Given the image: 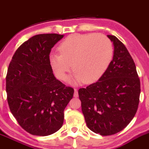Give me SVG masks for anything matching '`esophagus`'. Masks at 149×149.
<instances>
[{"instance_id": "34e87169", "label": "esophagus", "mask_w": 149, "mask_h": 149, "mask_svg": "<svg viewBox=\"0 0 149 149\" xmlns=\"http://www.w3.org/2000/svg\"><path fill=\"white\" fill-rule=\"evenodd\" d=\"M73 96H74L75 98H77V97L79 96V94H78V90L76 88L74 89V95H73Z\"/></svg>"}]
</instances>
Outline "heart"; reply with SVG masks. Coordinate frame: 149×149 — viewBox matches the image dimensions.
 Segmentation results:
<instances>
[{
  "instance_id": "b5f03b06",
  "label": "heart",
  "mask_w": 149,
  "mask_h": 149,
  "mask_svg": "<svg viewBox=\"0 0 149 149\" xmlns=\"http://www.w3.org/2000/svg\"><path fill=\"white\" fill-rule=\"evenodd\" d=\"M59 50L60 54L50 55V65L58 79L65 80L72 65L75 71L71 81L74 84L98 81L113 57L112 42L101 34L70 35L62 41Z\"/></svg>"
}]
</instances>
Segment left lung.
<instances>
[{
  "instance_id": "1",
  "label": "left lung",
  "mask_w": 149,
  "mask_h": 149,
  "mask_svg": "<svg viewBox=\"0 0 149 149\" xmlns=\"http://www.w3.org/2000/svg\"><path fill=\"white\" fill-rule=\"evenodd\" d=\"M113 59L95 83L79 90L81 110L89 129L102 136L115 134L126 127L137 112L140 81L134 60L115 36Z\"/></svg>"
}]
</instances>
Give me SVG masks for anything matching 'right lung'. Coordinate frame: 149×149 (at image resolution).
Returning a JSON list of instances; mask_svg holds the SVG:
<instances>
[{
    "label": "right lung",
    "mask_w": 149,
    "mask_h": 149,
    "mask_svg": "<svg viewBox=\"0 0 149 149\" xmlns=\"http://www.w3.org/2000/svg\"><path fill=\"white\" fill-rule=\"evenodd\" d=\"M64 35L37 34L15 51L8 68L6 90L9 109L29 134L48 136L60 129L74 90L56 79L50 65L51 48Z\"/></svg>",
    "instance_id": "1"
}]
</instances>
